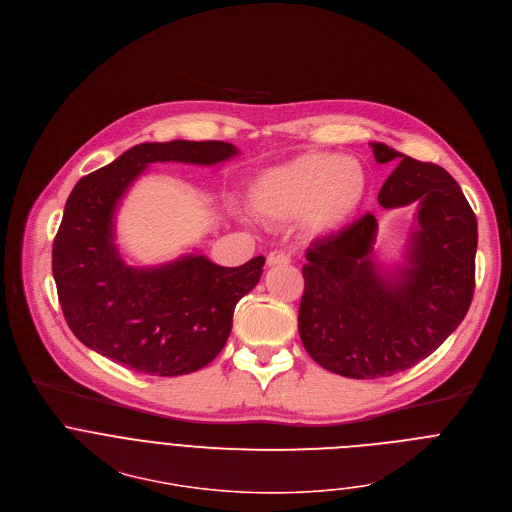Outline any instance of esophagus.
<instances>
[{
	"mask_svg": "<svg viewBox=\"0 0 512 512\" xmlns=\"http://www.w3.org/2000/svg\"><path fill=\"white\" fill-rule=\"evenodd\" d=\"M289 255H285L283 251H271L269 255H267V259H265V263H267V267H275V265H289Z\"/></svg>",
	"mask_w": 512,
	"mask_h": 512,
	"instance_id": "34e87169",
	"label": "esophagus"
}]
</instances>
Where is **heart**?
Returning <instances> with one entry per match:
<instances>
[{
  "mask_svg": "<svg viewBox=\"0 0 512 512\" xmlns=\"http://www.w3.org/2000/svg\"><path fill=\"white\" fill-rule=\"evenodd\" d=\"M370 173L362 160L333 152H307L261 170L251 181V211L273 225L301 221L309 235L342 231L366 205Z\"/></svg>",
  "mask_w": 512,
  "mask_h": 512,
  "instance_id": "heart-1",
  "label": "heart"
}]
</instances>
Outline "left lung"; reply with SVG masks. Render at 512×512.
I'll return each instance as SVG.
<instances>
[{"label":"left lung","mask_w":512,"mask_h":512,"mask_svg":"<svg viewBox=\"0 0 512 512\" xmlns=\"http://www.w3.org/2000/svg\"><path fill=\"white\" fill-rule=\"evenodd\" d=\"M376 162L402 158L378 203H418L404 263L386 269L374 255L378 219L315 241L301 273L299 335L307 354L344 378L394 376L428 358L464 319L474 293L476 217L446 170L370 142Z\"/></svg>","instance_id":"8db88e82"}]
</instances>
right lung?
I'll use <instances>...</instances> for the list:
<instances>
[{
	"instance_id": "add662e5",
	"label": "right lung",
	"mask_w": 512,
	"mask_h": 512,
	"mask_svg": "<svg viewBox=\"0 0 512 512\" xmlns=\"http://www.w3.org/2000/svg\"><path fill=\"white\" fill-rule=\"evenodd\" d=\"M239 154L221 140L142 142L82 177L54 239L52 271L64 317L80 342L148 376H183L213 362L237 301L261 279L265 257L221 267L201 253L132 267L116 245V211L152 162L213 166Z\"/></svg>"
}]
</instances>
